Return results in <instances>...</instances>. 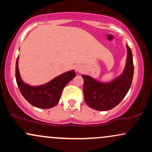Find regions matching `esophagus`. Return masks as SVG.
Masks as SVG:
<instances>
[{"label":"esophagus","instance_id":"1","mask_svg":"<svg viewBox=\"0 0 152 152\" xmlns=\"http://www.w3.org/2000/svg\"><path fill=\"white\" fill-rule=\"evenodd\" d=\"M76 70L77 71H78V72H81V69L80 67H78V66H77V67L76 68Z\"/></svg>","mask_w":152,"mask_h":152}]
</instances>
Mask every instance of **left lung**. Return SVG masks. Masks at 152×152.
<instances>
[{
  "label": "left lung",
  "mask_w": 152,
  "mask_h": 152,
  "mask_svg": "<svg viewBox=\"0 0 152 152\" xmlns=\"http://www.w3.org/2000/svg\"><path fill=\"white\" fill-rule=\"evenodd\" d=\"M127 60L125 70L119 77L109 83L95 81L83 75V95L89 107L99 111H107L117 106L128 93L132 83L134 63L132 50L126 45Z\"/></svg>",
  "instance_id": "left-lung-1"
}]
</instances>
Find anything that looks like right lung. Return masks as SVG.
<instances>
[{
	"mask_svg": "<svg viewBox=\"0 0 152 152\" xmlns=\"http://www.w3.org/2000/svg\"><path fill=\"white\" fill-rule=\"evenodd\" d=\"M17 58L15 64V79L23 96L31 105L41 109H50L58 104L62 91L66 85L73 79L76 74L74 71H68L46 84L39 86H31L24 83L19 74Z\"/></svg>",
	"mask_w": 152,
	"mask_h": 152,
	"instance_id": "right-lung-1",
	"label": "right lung"
}]
</instances>
